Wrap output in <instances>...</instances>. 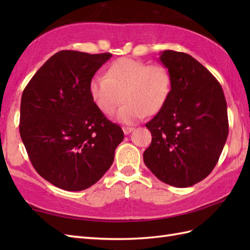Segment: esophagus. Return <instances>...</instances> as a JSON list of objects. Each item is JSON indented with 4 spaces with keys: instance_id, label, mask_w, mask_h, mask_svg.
<instances>
[{
    "instance_id": "esophagus-1",
    "label": "esophagus",
    "mask_w": 250,
    "mask_h": 250,
    "mask_svg": "<svg viewBox=\"0 0 250 250\" xmlns=\"http://www.w3.org/2000/svg\"><path fill=\"white\" fill-rule=\"evenodd\" d=\"M134 130V128H132V126H125L124 128V133L125 134V135H128V134H130L132 131Z\"/></svg>"
}]
</instances>
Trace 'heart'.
I'll use <instances>...</instances> for the list:
<instances>
[{"instance_id": "1", "label": "heart", "mask_w": 250, "mask_h": 250, "mask_svg": "<svg viewBox=\"0 0 250 250\" xmlns=\"http://www.w3.org/2000/svg\"><path fill=\"white\" fill-rule=\"evenodd\" d=\"M172 79L161 64L121 58L108 66L106 75H95L89 83L94 105L105 115H111L121 102L116 118L122 124H133L155 114L166 103L171 91Z\"/></svg>"}]
</instances>
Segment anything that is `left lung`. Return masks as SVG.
Returning <instances> with one entry per match:
<instances>
[{"mask_svg": "<svg viewBox=\"0 0 250 250\" xmlns=\"http://www.w3.org/2000/svg\"><path fill=\"white\" fill-rule=\"evenodd\" d=\"M160 61L172 86L146 124L152 140L143 158L161 182L190 187L208 176L224 149L229 133L226 98L213 74L190 55L164 50Z\"/></svg>", "mask_w": 250, "mask_h": 250, "instance_id": "obj_1", "label": "left lung"}]
</instances>
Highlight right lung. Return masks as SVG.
I'll use <instances>...</instances> for the list:
<instances>
[{
    "label": "right lung",
    "instance_id": "right-lung-1",
    "mask_svg": "<svg viewBox=\"0 0 250 250\" xmlns=\"http://www.w3.org/2000/svg\"><path fill=\"white\" fill-rule=\"evenodd\" d=\"M111 57L61 50L22 92L19 131L35 171L67 191L91 187L114 162L124 131L99 110L89 83Z\"/></svg>",
    "mask_w": 250,
    "mask_h": 250
}]
</instances>
